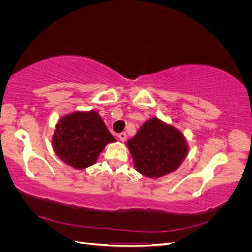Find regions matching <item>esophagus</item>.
Instances as JSON below:
<instances>
[{
	"instance_id": "1",
	"label": "esophagus",
	"mask_w": 252,
	"mask_h": 252,
	"mask_svg": "<svg viewBox=\"0 0 252 252\" xmlns=\"http://www.w3.org/2000/svg\"><path fill=\"white\" fill-rule=\"evenodd\" d=\"M118 136H119V139H120L122 142H124V141L126 140L127 134H126V132H121V133L118 134Z\"/></svg>"
}]
</instances>
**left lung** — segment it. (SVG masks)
Listing matches in <instances>:
<instances>
[{
    "label": "left lung",
    "instance_id": "8db88e82",
    "mask_svg": "<svg viewBox=\"0 0 252 252\" xmlns=\"http://www.w3.org/2000/svg\"><path fill=\"white\" fill-rule=\"evenodd\" d=\"M127 146L136 170L148 178L174 171L188 152L184 135L156 118L147 121L127 142Z\"/></svg>",
    "mask_w": 252,
    "mask_h": 252
}]
</instances>
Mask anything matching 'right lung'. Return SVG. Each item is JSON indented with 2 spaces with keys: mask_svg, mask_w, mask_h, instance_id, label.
<instances>
[{
  "mask_svg": "<svg viewBox=\"0 0 252 252\" xmlns=\"http://www.w3.org/2000/svg\"><path fill=\"white\" fill-rule=\"evenodd\" d=\"M52 145L56 154L75 169L94 165L105 145L116 139L97 112H73L60 120Z\"/></svg>",
  "mask_w": 252,
  "mask_h": 252,
  "instance_id": "add662e5",
  "label": "right lung"
}]
</instances>
